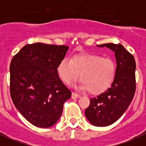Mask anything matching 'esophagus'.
<instances>
[{
    "mask_svg": "<svg viewBox=\"0 0 146 146\" xmlns=\"http://www.w3.org/2000/svg\"><path fill=\"white\" fill-rule=\"evenodd\" d=\"M80 97V96H79V95H78V94H74V93H73V94H72V95H71V98H72V99H73V100H74V99H77V98H79Z\"/></svg>",
    "mask_w": 146,
    "mask_h": 146,
    "instance_id": "1",
    "label": "esophagus"
}]
</instances>
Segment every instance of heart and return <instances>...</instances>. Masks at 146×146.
I'll return each mask as SVG.
<instances>
[{
	"instance_id": "heart-1",
	"label": "heart",
	"mask_w": 146,
	"mask_h": 146,
	"mask_svg": "<svg viewBox=\"0 0 146 146\" xmlns=\"http://www.w3.org/2000/svg\"><path fill=\"white\" fill-rule=\"evenodd\" d=\"M57 73L60 79L67 85L76 82L81 76L79 89L98 95L112 85L117 74V65L110 57L82 53L73 56L71 59H62L57 66Z\"/></svg>"
}]
</instances>
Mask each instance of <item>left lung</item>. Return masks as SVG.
Listing matches in <instances>:
<instances>
[{
	"label": "left lung",
	"mask_w": 146,
	"mask_h": 146,
	"mask_svg": "<svg viewBox=\"0 0 146 146\" xmlns=\"http://www.w3.org/2000/svg\"><path fill=\"white\" fill-rule=\"evenodd\" d=\"M97 46H106L114 52L117 74L108 90L90 99L84 114L92 125L105 127L118 120L133 100L136 90V62L133 56L120 44L108 43Z\"/></svg>",
	"instance_id": "1"
}]
</instances>
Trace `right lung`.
Here are the masks:
<instances>
[{"label": "right lung", "mask_w": 146, "mask_h": 146, "mask_svg": "<svg viewBox=\"0 0 146 146\" xmlns=\"http://www.w3.org/2000/svg\"><path fill=\"white\" fill-rule=\"evenodd\" d=\"M69 47L35 43L25 45L11 61L10 95L24 118L39 128L56 124L71 92L57 73Z\"/></svg>", "instance_id": "add662e5"}]
</instances>
